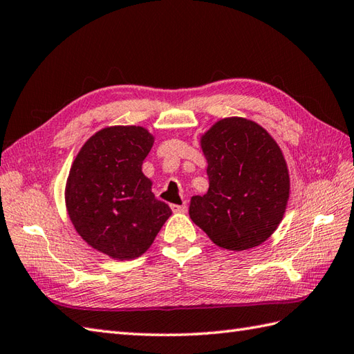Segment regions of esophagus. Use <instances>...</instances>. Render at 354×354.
<instances>
[{
	"label": "esophagus",
	"mask_w": 354,
	"mask_h": 354,
	"mask_svg": "<svg viewBox=\"0 0 354 354\" xmlns=\"http://www.w3.org/2000/svg\"><path fill=\"white\" fill-rule=\"evenodd\" d=\"M171 209H172V212H178V214H183V212L187 210V206H186V203L171 204Z\"/></svg>",
	"instance_id": "1"
}]
</instances>
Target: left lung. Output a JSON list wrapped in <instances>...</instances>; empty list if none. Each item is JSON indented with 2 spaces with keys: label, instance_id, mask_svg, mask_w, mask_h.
I'll return each mask as SVG.
<instances>
[{
  "label": "left lung",
  "instance_id": "obj_1",
  "mask_svg": "<svg viewBox=\"0 0 354 354\" xmlns=\"http://www.w3.org/2000/svg\"><path fill=\"white\" fill-rule=\"evenodd\" d=\"M209 191L191 198L189 216L218 247L261 245L277 229L289 198L285 157L268 131L225 118L201 138Z\"/></svg>",
  "mask_w": 354,
  "mask_h": 354
}]
</instances>
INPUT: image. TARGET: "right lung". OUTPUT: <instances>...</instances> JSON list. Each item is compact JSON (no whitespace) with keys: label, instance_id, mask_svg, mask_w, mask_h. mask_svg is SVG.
<instances>
[{"label":"right lung","instance_id":"add662e5","mask_svg":"<svg viewBox=\"0 0 354 354\" xmlns=\"http://www.w3.org/2000/svg\"><path fill=\"white\" fill-rule=\"evenodd\" d=\"M153 142L144 127L103 129L82 147L69 171L71 221L92 248L116 261L144 254L172 214L142 172Z\"/></svg>","mask_w":354,"mask_h":354}]
</instances>
